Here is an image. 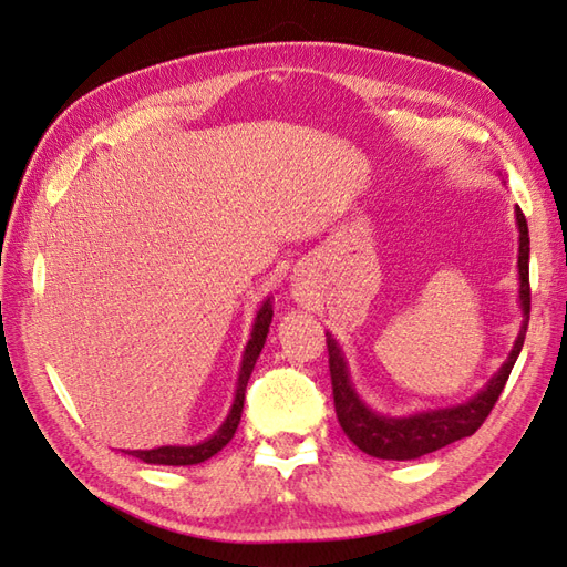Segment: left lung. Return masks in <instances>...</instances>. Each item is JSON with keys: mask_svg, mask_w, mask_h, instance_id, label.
<instances>
[{"mask_svg": "<svg viewBox=\"0 0 567 567\" xmlns=\"http://www.w3.org/2000/svg\"><path fill=\"white\" fill-rule=\"evenodd\" d=\"M515 220L519 230V255H517V271H519V308H522V324L515 339V347L509 351L507 361L501 370L488 380L486 388L474 394L468 402L445 409H427L409 416H384V413L372 411L361 396H358L347 355H343L339 341L327 331V351H329V372H331V390H334V409L337 419L349 435L351 443L363 450L370 457L378 460H419L427 452H435L450 443H457L462 437L474 435L481 423L488 419L491 409L498 402V396L505 388V382L513 372V365L522 351L524 334L529 324V228L519 206H515Z\"/></svg>", "mask_w": 567, "mask_h": 567, "instance_id": "obj_1", "label": "left lung"}]
</instances>
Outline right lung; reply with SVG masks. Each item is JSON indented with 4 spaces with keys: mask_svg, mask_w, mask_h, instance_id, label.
<instances>
[{
    "mask_svg": "<svg viewBox=\"0 0 567 567\" xmlns=\"http://www.w3.org/2000/svg\"><path fill=\"white\" fill-rule=\"evenodd\" d=\"M274 317V308H271V298L261 300V306L257 310L255 324L250 331V341H247L245 353H243V363H240V372H238V384H236V399H233V406L228 411L226 421L218 425V431L202 440L197 445H163V447H154V450H122L124 454H132V457L142 460L146 464H165V466H189V464H202L209 457H214L216 452L224 450L230 437L236 435L238 423L243 416V402H245V390H247V380H250L257 358L265 349V341L269 334V324Z\"/></svg>",
    "mask_w": 567,
    "mask_h": 567,
    "instance_id": "right-lung-1",
    "label": "right lung"
}]
</instances>
